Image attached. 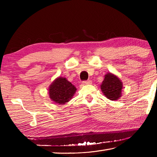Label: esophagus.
Wrapping results in <instances>:
<instances>
[{
    "mask_svg": "<svg viewBox=\"0 0 157 157\" xmlns=\"http://www.w3.org/2000/svg\"><path fill=\"white\" fill-rule=\"evenodd\" d=\"M83 84L88 85V84H92V81L91 80H86V81H84L83 82Z\"/></svg>",
    "mask_w": 157,
    "mask_h": 157,
    "instance_id": "obj_1",
    "label": "esophagus"
}]
</instances>
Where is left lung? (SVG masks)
Returning <instances> with one entry per match:
<instances>
[{"label": "left lung", "mask_w": 157, "mask_h": 157, "mask_svg": "<svg viewBox=\"0 0 157 157\" xmlns=\"http://www.w3.org/2000/svg\"><path fill=\"white\" fill-rule=\"evenodd\" d=\"M101 89L106 98L111 101H116L121 96L123 83L118 77L108 73L105 75Z\"/></svg>", "instance_id": "left-lung-1"}]
</instances>
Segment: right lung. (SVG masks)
<instances>
[{
  "label": "right lung",
  "instance_id": "1",
  "mask_svg": "<svg viewBox=\"0 0 157 157\" xmlns=\"http://www.w3.org/2000/svg\"><path fill=\"white\" fill-rule=\"evenodd\" d=\"M49 97L59 105L69 102L76 92V88L65 78L59 77L49 86Z\"/></svg>",
  "mask_w": 157,
  "mask_h": 157
}]
</instances>
